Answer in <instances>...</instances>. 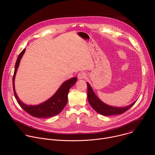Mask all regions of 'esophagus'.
I'll return each instance as SVG.
<instances>
[{
    "mask_svg": "<svg viewBox=\"0 0 155 155\" xmlns=\"http://www.w3.org/2000/svg\"><path fill=\"white\" fill-rule=\"evenodd\" d=\"M86 77V74L84 72H80L78 74V78L79 79H84Z\"/></svg>",
    "mask_w": 155,
    "mask_h": 155,
    "instance_id": "esophagus-1",
    "label": "esophagus"
}]
</instances>
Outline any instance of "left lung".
I'll return each mask as SVG.
<instances>
[{"instance_id": "1", "label": "left lung", "mask_w": 155, "mask_h": 155, "mask_svg": "<svg viewBox=\"0 0 155 155\" xmlns=\"http://www.w3.org/2000/svg\"><path fill=\"white\" fill-rule=\"evenodd\" d=\"M87 100L91 106L96 111L104 116H110L114 115H120L126 112L132 105L136 103V101L131 104L130 105L125 107H115L108 105L102 102L94 94L92 90V87L87 83Z\"/></svg>"}]
</instances>
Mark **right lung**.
Returning a JSON list of instances; mask_svg holds the SVG:
<instances>
[{"label": "right lung", "instance_id": "add662e5", "mask_svg": "<svg viewBox=\"0 0 155 155\" xmlns=\"http://www.w3.org/2000/svg\"><path fill=\"white\" fill-rule=\"evenodd\" d=\"M25 50L26 49H24L19 53L15 64V72L13 76V88L15 97L20 107L25 112L32 117L36 118H49L57 115L62 111L66 104H67L68 99V95L69 90L76 83L77 78L76 77H73L64 82L57 92L50 99L41 104L37 105H28L25 104L18 98L15 90L14 83L16 73L20 62V60L25 53Z\"/></svg>", "mask_w": 155, "mask_h": 155}]
</instances>
